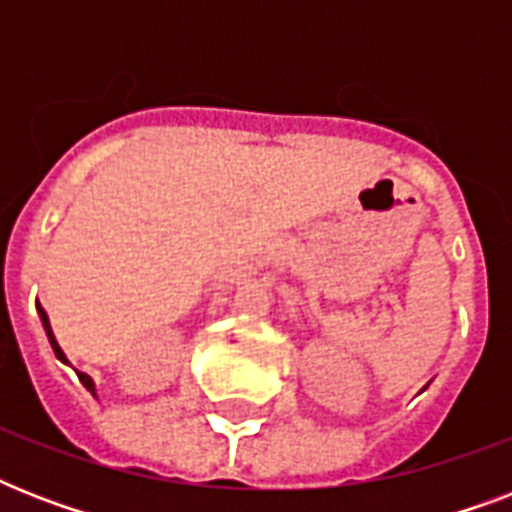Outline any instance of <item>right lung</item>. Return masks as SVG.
<instances>
[{"mask_svg":"<svg viewBox=\"0 0 512 512\" xmlns=\"http://www.w3.org/2000/svg\"><path fill=\"white\" fill-rule=\"evenodd\" d=\"M36 311H39V316H42L44 332H47V337H50V345H52V350H55V356H58L60 361H66V356H63V350H60V345H58V342H55V337H52L50 319H47V313H44L42 305H36ZM79 380H82V385H84V388H87V390H90V393H95V385H92V380H90V377H87V374L79 372Z\"/></svg>","mask_w":512,"mask_h":512,"instance_id":"right-lung-1","label":"right lung"}]
</instances>
